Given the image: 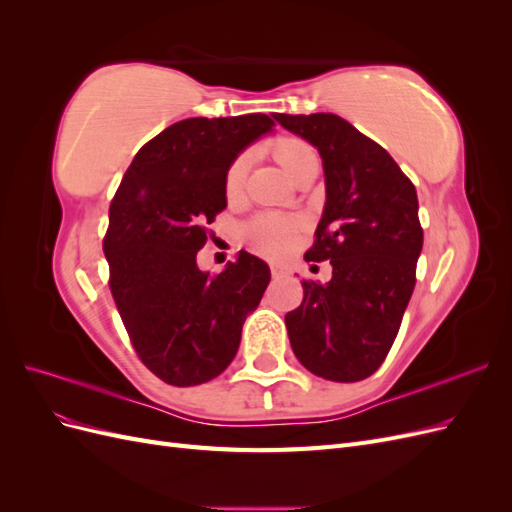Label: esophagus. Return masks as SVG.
Returning a JSON list of instances; mask_svg holds the SVG:
<instances>
[{
    "mask_svg": "<svg viewBox=\"0 0 512 512\" xmlns=\"http://www.w3.org/2000/svg\"><path fill=\"white\" fill-rule=\"evenodd\" d=\"M271 275L275 277V280H280V277L290 275V269L284 265H271Z\"/></svg>",
    "mask_w": 512,
    "mask_h": 512,
    "instance_id": "1",
    "label": "esophagus"
}]
</instances>
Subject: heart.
Wrapping results in <instances>:
<instances>
[{
	"label": "heart",
	"instance_id": "b5f03b06",
	"mask_svg": "<svg viewBox=\"0 0 512 512\" xmlns=\"http://www.w3.org/2000/svg\"><path fill=\"white\" fill-rule=\"evenodd\" d=\"M273 156L292 177L303 162L316 158V151L297 136H282L273 143ZM247 168H250V153H239L226 168L224 194L228 200H237L243 194ZM299 230L301 220L297 218H288V215L280 213H262L247 224V237L256 245L258 252L267 256H280L288 252L294 241H297Z\"/></svg>",
	"mask_w": 512,
	"mask_h": 512
}]
</instances>
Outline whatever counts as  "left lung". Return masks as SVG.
<instances>
[{
	"label": "left lung",
	"mask_w": 512,
	"mask_h": 512,
	"mask_svg": "<svg viewBox=\"0 0 512 512\" xmlns=\"http://www.w3.org/2000/svg\"><path fill=\"white\" fill-rule=\"evenodd\" d=\"M273 117L318 149L327 183L305 260H329L333 277L303 280V301L286 314L290 346L324 380H365L389 354L416 284L423 228L414 183L339 115Z\"/></svg>",
	"instance_id": "1"
}]
</instances>
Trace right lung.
<instances>
[{"mask_svg":"<svg viewBox=\"0 0 512 512\" xmlns=\"http://www.w3.org/2000/svg\"><path fill=\"white\" fill-rule=\"evenodd\" d=\"M273 126L262 113L177 121L141 147L111 200L108 286L138 359L166 384L220 376L271 280L243 250L218 275L198 269L196 252L226 209V168Z\"/></svg>","mask_w":512,"mask_h":512,"instance_id":"obj_1","label":"right lung"}]
</instances>
